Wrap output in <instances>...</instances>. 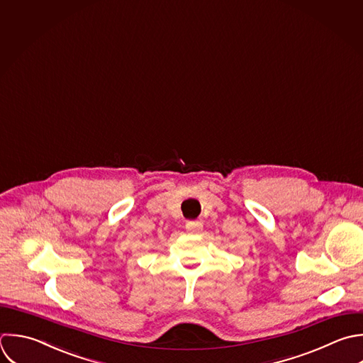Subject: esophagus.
<instances>
[{
	"label": "esophagus",
	"mask_w": 363,
	"mask_h": 363,
	"mask_svg": "<svg viewBox=\"0 0 363 363\" xmlns=\"http://www.w3.org/2000/svg\"><path fill=\"white\" fill-rule=\"evenodd\" d=\"M185 228L191 233H199L202 230V228H203V223L201 220H188Z\"/></svg>",
	"instance_id": "obj_1"
}]
</instances>
